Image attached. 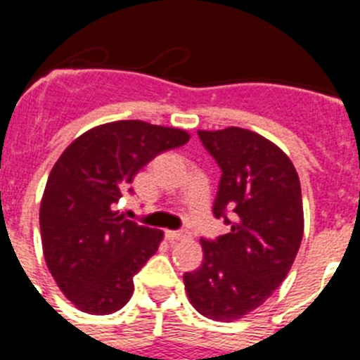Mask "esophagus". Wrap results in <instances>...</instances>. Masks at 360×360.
<instances>
[{
	"mask_svg": "<svg viewBox=\"0 0 360 360\" xmlns=\"http://www.w3.org/2000/svg\"><path fill=\"white\" fill-rule=\"evenodd\" d=\"M165 238L171 241H180L191 238V234L187 231H165Z\"/></svg>",
	"mask_w": 360,
	"mask_h": 360,
	"instance_id": "esophagus-1",
	"label": "esophagus"
}]
</instances>
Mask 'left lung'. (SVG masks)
<instances>
[{
	"mask_svg": "<svg viewBox=\"0 0 360 360\" xmlns=\"http://www.w3.org/2000/svg\"><path fill=\"white\" fill-rule=\"evenodd\" d=\"M198 136L221 169L212 212L231 231L202 240V265L184 285L196 311L231 323L262 307L290 272L304 231L301 184L287 153L250 129Z\"/></svg>",
	"mask_w": 360,
	"mask_h": 360,
	"instance_id": "left-lung-1",
	"label": "left lung"
}]
</instances>
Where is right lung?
I'll return each mask as SVG.
<instances>
[{"instance_id": "obj_1", "label": "right lung", "mask_w": 360, "mask_h": 360, "mask_svg": "<svg viewBox=\"0 0 360 360\" xmlns=\"http://www.w3.org/2000/svg\"><path fill=\"white\" fill-rule=\"evenodd\" d=\"M189 139L186 129L117 120L88 129L63 151L44 187L39 225L46 266L75 308L106 316L128 303L133 276L164 232L126 219L115 203L158 153Z\"/></svg>"}]
</instances>
